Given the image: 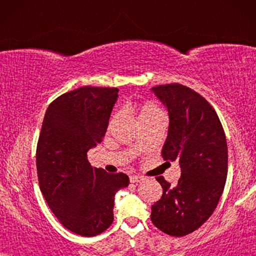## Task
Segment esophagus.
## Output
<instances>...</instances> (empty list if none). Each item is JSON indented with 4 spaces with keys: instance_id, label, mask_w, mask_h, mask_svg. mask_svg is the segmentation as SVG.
I'll list each match as a JSON object with an SVG mask.
<instances>
[{
    "instance_id": "34e87169",
    "label": "esophagus",
    "mask_w": 256,
    "mask_h": 256,
    "mask_svg": "<svg viewBox=\"0 0 256 256\" xmlns=\"http://www.w3.org/2000/svg\"><path fill=\"white\" fill-rule=\"evenodd\" d=\"M143 180H144V178L142 176H130V183H141Z\"/></svg>"
}]
</instances>
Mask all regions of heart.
I'll list each match as a JSON object with an SVG mask.
<instances>
[{"mask_svg":"<svg viewBox=\"0 0 256 256\" xmlns=\"http://www.w3.org/2000/svg\"><path fill=\"white\" fill-rule=\"evenodd\" d=\"M126 110H127V106H126ZM164 116L163 110H160V106H157L156 104L154 102H143L138 106V120L140 122L144 121V120H149V118H160ZM118 118V113H114L112 115L110 121V126H112L116 121V118Z\"/></svg>","mask_w":256,"mask_h":256,"instance_id":"heart-1","label":"heart"}]
</instances>
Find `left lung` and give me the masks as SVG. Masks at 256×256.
I'll return each instance as SVG.
<instances>
[{
  "label": "left lung",
  "instance_id": "1",
  "mask_svg": "<svg viewBox=\"0 0 256 256\" xmlns=\"http://www.w3.org/2000/svg\"><path fill=\"white\" fill-rule=\"evenodd\" d=\"M152 90L170 118L162 156L180 162L182 176L174 186L156 177L163 194L150 218L166 234L184 236L212 216L222 197L228 163L226 136L214 108L190 87L174 82Z\"/></svg>",
  "mask_w": 256,
  "mask_h": 256
}]
</instances>
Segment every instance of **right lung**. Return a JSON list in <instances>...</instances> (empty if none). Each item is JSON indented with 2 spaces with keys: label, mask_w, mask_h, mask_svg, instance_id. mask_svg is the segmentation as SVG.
<instances>
[{
  "label": "right lung",
  "mask_w": 256,
  "mask_h": 256,
  "mask_svg": "<svg viewBox=\"0 0 256 256\" xmlns=\"http://www.w3.org/2000/svg\"><path fill=\"white\" fill-rule=\"evenodd\" d=\"M115 87L84 86L48 104L36 149L40 188L62 226L96 236L113 222L114 196L126 174L92 168L87 152L102 141L116 101Z\"/></svg>",
  "instance_id": "add662e5"
}]
</instances>
